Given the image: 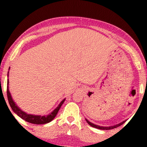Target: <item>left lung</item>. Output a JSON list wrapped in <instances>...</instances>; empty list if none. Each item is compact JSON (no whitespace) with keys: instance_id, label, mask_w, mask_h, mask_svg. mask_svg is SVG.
Segmentation results:
<instances>
[{"instance_id":"1","label":"left lung","mask_w":147,"mask_h":147,"mask_svg":"<svg viewBox=\"0 0 147 147\" xmlns=\"http://www.w3.org/2000/svg\"><path fill=\"white\" fill-rule=\"evenodd\" d=\"M86 121H87V123H88V124H90L91 127H94V128H97V129H102V130H109V129H115V128H117V127H119L120 125H121V124H123V123L124 122V121H121V123H119V124H116V125H114V126H110V127H102V126H99V125H97V124H93V123L90 122V121H88L87 119H85Z\"/></svg>"}]
</instances>
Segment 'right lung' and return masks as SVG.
I'll return each instance as SVG.
<instances>
[{"label": "right lung", "mask_w": 147, "mask_h": 147, "mask_svg": "<svg viewBox=\"0 0 147 147\" xmlns=\"http://www.w3.org/2000/svg\"><path fill=\"white\" fill-rule=\"evenodd\" d=\"M10 69V67H9ZM9 80L8 79V82H7V95H8V102L10 104V106L11 107L12 110L16 114L18 117H20L21 119H24L25 121H28V122L32 123V124H44L49 123L50 121H51L55 117V116L57 115V112H58L59 109L61 107L62 105L64 103L65 99L63 100H62L60 102V103L59 104L58 106L51 112L49 115H43V116H41V115H30V114H28L26 112H25L24 111L22 110L21 109H20L18 106L16 104V102H14V100L12 98V96L10 94V92L9 91Z\"/></svg>", "instance_id": "right-lung-1"}]
</instances>
